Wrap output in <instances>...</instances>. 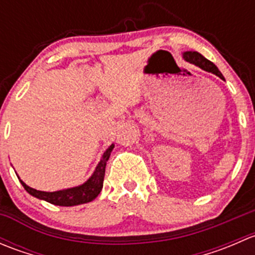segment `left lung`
<instances>
[{"mask_svg": "<svg viewBox=\"0 0 255 255\" xmlns=\"http://www.w3.org/2000/svg\"><path fill=\"white\" fill-rule=\"evenodd\" d=\"M182 56H184L185 60L189 61V63L191 64H195L196 66L201 68L202 70L215 74V75H217L220 79L225 80L223 75L221 74V71L217 69V66H216L212 61L207 60L204 55H201V54L197 53V51H185V53L182 54Z\"/></svg>", "mask_w": 255, "mask_h": 255, "instance_id": "8db88e82", "label": "left lung"}]
</instances>
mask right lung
I'll use <instances>...</instances> for the list:
<instances>
[{"mask_svg": "<svg viewBox=\"0 0 255 255\" xmlns=\"http://www.w3.org/2000/svg\"><path fill=\"white\" fill-rule=\"evenodd\" d=\"M115 145H110V148L102 155L101 160L97 164L96 169H95L94 174L91 177L84 182L82 185L76 187H71V189L60 190V191L47 192V191H39L29 187L25 185L22 180H19L20 184L25 189L28 194L32 196L37 197L39 200H44L49 204L56 205V206H76V205L87 204L91 202L92 200L96 199L99 194L101 192L102 186H104V177H105V169H106V163L109 160L110 155H111L112 149Z\"/></svg>", "mask_w": 255, "mask_h": 255, "instance_id": "add662e5", "label": "right lung"}]
</instances>
